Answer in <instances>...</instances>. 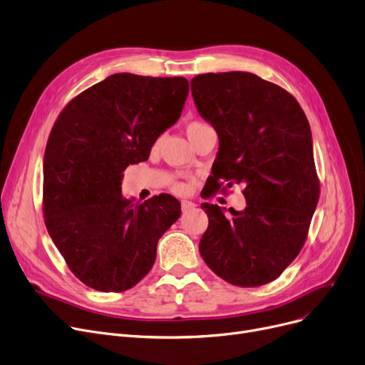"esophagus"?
Returning a JSON list of instances; mask_svg holds the SVG:
<instances>
[{
  "instance_id": "34e87169",
  "label": "esophagus",
  "mask_w": 365,
  "mask_h": 365,
  "mask_svg": "<svg viewBox=\"0 0 365 365\" xmlns=\"http://www.w3.org/2000/svg\"><path fill=\"white\" fill-rule=\"evenodd\" d=\"M195 203L192 202H188V200H182L181 202V209H182V212H188V210H191V209H195Z\"/></svg>"
}]
</instances>
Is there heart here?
Masks as SVG:
<instances>
[{
    "mask_svg": "<svg viewBox=\"0 0 365 365\" xmlns=\"http://www.w3.org/2000/svg\"><path fill=\"white\" fill-rule=\"evenodd\" d=\"M203 126H207V125H205V123H202V122H191V123L187 126V135L191 134V133L197 131V130H200V128H203ZM174 190H175L177 192H182V191H184V185H182V184H177V185L174 187Z\"/></svg>",
    "mask_w": 365,
    "mask_h": 365,
    "instance_id": "obj_1",
    "label": "heart"
}]
</instances>
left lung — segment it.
<instances>
[{"mask_svg":"<svg viewBox=\"0 0 365 365\" xmlns=\"http://www.w3.org/2000/svg\"><path fill=\"white\" fill-rule=\"evenodd\" d=\"M191 94L220 138L209 195L243 184L246 197V207H230V217L202 205L209 225L200 255L234 286L267 284L301 252L318 203L308 119L292 94L249 72L197 75Z\"/></svg>","mask_w":365,"mask_h":365,"instance_id":"left-lung-1","label":"left lung"}]
</instances>
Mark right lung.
<instances>
[{
    "mask_svg": "<svg viewBox=\"0 0 365 365\" xmlns=\"http://www.w3.org/2000/svg\"><path fill=\"white\" fill-rule=\"evenodd\" d=\"M182 76L115 73L76 96L58 115L44 155V218L50 237L79 280L125 292L152 269L158 242L181 215L160 195L122 197L126 166L144 162L181 116Z\"/></svg>",
    "mask_w": 365,
    "mask_h": 365,
    "instance_id": "obj_1",
    "label": "right lung"
}]
</instances>
